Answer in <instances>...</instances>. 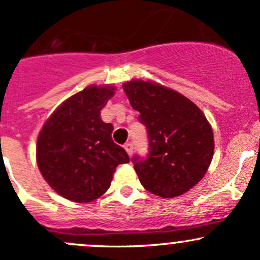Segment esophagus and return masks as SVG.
Returning a JSON list of instances; mask_svg holds the SVG:
<instances>
[{
  "label": "esophagus",
  "mask_w": 260,
  "mask_h": 260,
  "mask_svg": "<svg viewBox=\"0 0 260 260\" xmlns=\"http://www.w3.org/2000/svg\"><path fill=\"white\" fill-rule=\"evenodd\" d=\"M124 149H125V152L128 153V155L132 156V154H133V144L132 143H125Z\"/></svg>",
  "instance_id": "1"
}]
</instances>
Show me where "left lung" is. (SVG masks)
Listing matches in <instances>:
<instances>
[{
    "instance_id": "8db88e82",
    "label": "left lung",
    "mask_w": 260,
    "mask_h": 260,
    "mask_svg": "<svg viewBox=\"0 0 260 260\" xmlns=\"http://www.w3.org/2000/svg\"><path fill=\"white\" fill-rule=\"evenodd\" d=\"M123 90L149 142L147 158L132 159L139 181L160 198L182 195L204 178L212 160L211 124L192 101L169 87L132 80Z\"/></svg>"
}]
</instances>
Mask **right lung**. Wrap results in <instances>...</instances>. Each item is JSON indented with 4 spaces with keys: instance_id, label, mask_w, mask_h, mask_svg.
<instances>
[{
    "instance_id": "1",
    "label": "right lung",
    "mask_w": 260,
    "mask_h": 260,
    "mask_svg": "<svg viewBox=\"0 0 260 260\" xmlns=\"http://www.w3.org/2000/svg\"><path fill=\"white\" fill-rule=\"evenodd\" d=\"M113 95V86H87L62 102L43 125L37 164L62 198L80 204L99 199L110 187L116 168L129 161L113 142V125L101 119Z\"/></svg>"
}]
</instances>
